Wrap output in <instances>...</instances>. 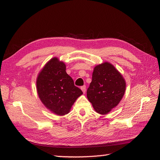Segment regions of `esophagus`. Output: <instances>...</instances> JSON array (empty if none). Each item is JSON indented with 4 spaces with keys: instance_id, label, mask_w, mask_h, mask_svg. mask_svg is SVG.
<instances>
[{
    "instance_id": "obj_1",
    "label": "esophagus",
    "mask_w": 160,
    "mask_h": 160,
    "mask_svg": "<svg viewBox=\"0 0 160 160\" xmlns=\"http://www.w3.org/2000/svg\"><path fill=\"white\" fill-rule=\"evenodd\" d=\"M81 89L82 90V91H83V93H85L86 92V86H82L81 88Z\"/></svg>"
}]
</instances>
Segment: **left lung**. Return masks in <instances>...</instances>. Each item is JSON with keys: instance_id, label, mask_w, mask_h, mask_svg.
<instances>
[{"instance_id": "1", "label": "left lung", "mask_w": 160, "mask_h": 160, "mask_svg": "<svg viewBox=\"0 0 160 160\" xmlns=\"http://www.w3.org/2000/svg\"><path fill=\"white\" fill-rule=\"evenodd\" d=\"M126 82L121 72L109 62L94 67L87 97L97 113L108 114L122 99Z\"/></svg>"}]
</instances>
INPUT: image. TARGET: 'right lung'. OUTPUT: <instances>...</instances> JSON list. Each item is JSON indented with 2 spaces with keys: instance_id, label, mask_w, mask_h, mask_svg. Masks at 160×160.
<instances>
[{
  "instance_id": "1",
  "label": "right lung",
  "mask_w": 160,
  "mask_h": 160,
  "mask_svg": "<svg viewBox=\"0 0 160 160\" xmlns=\"http://www.w3.org/2000/svg\"><path fill=\"white\" fill-rule=\"evenodd\" d=\"M36 84L42 104L59 116L69 113L77 99L83 94L67 73L65 62L57 57L52 58L42 67L37 75Z\"/></svg>"
}]
</instances>
